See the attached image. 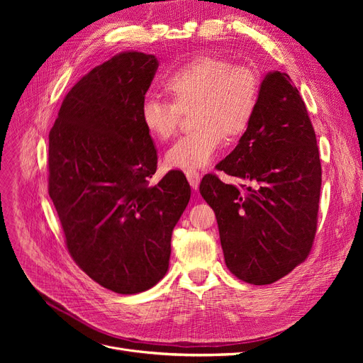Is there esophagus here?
Returning <instances> with one entry per match:
<instances>
[{"label": "esophagus", "instance_id": "34e87169", "mask_svg": "<svg viewBox=\"0 0 363 363\" xmlns=\"http://www.w3.org/2000/svg\"><path fill=\"white\" fill-rule=\"evenodd\" d=\"M185 177H186V179H188V182H189V185H191L193 188H199V185H200V181H201V175H200V172H197V170H194V169H189V170H186L185 172Z\"/></svg>", "mask_w": 363, "mask_h": 363}]
</instances>
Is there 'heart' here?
<instances>
[{"label":"heart","instance_id":"obj_1","mask_svg":"<svg viewBox=\"0 0 363 363\" xmlns=\"http://www.w3.org/2000/svg\"><path fill=\"white\" fill-rule=\"evenodd\" d=\"M170 103L145 99L141 123L150 137L167 141L178 130L181 113L193 108L196 128L164 155L174 169H201L211 163L223 137L241 138L249 130L260 101L262 81L249 66L216 54H197L172 70L162 82Z\"/></svg>","mask_w":363,"mask_h":363}]
</instances>
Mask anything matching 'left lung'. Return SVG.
<instances>
[{
    "instance_id": "obj_1",
    "label": "left lung",
    "mask_w": 363,
    "mask_h": 363,
    "mask_svg": "<svg viewBox=\"0 0 363 363\" xmlns=\"http://www.w3.org/2000/svg\"><path fill=\"white\" fill-rule=\"evenodd\" d=\"M216 169L240 181L208 174L200 184L228 269L255 285L290 274L312 249L322 170L306 106L287 73L264 76L252 126Z\"/></svg>"
}]
</instances>
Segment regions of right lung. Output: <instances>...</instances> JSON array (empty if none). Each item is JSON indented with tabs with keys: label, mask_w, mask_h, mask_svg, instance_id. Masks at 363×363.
Instances as JSON below:
<instances>
[{
	"label": "right lung",
	"mask_w": 363,
	"mask_h": 363,
	"mask_svg": "<svg viewBox=\"0 0 363 363\" xmlns=\"http://www.w3.org/2000/svg\"><path fill=\"white\" fill-rule=\"evenodd\" d=\"M159 62L126 51L67 92L50 130L48 194L67 250L101 287L145 291L169 268L172 231L191 196L181 170L155 185L157 151L141 106Z\"/></svg>",
	"instance_id": "add662e5"
}]
</instances>
